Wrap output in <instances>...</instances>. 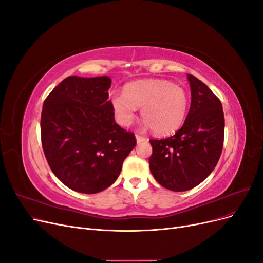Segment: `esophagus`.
<instances>
[{"mask_svg":"<svg viewBox=\"0 0 263 263\" xmlns=\"http://www.w3.org/2000/svg\"><path fill=\"white\" fill-rule=\"evenodd\" d=\"M136 140H137V142L139 144V142L146 141V140H147V138H146V137H144V136H140V135H136Z\"/></svg>","mask_w":263,"mask_h":263,"instance_id":"obj_1","label":"esophagus"}]
</instances>
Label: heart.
I'll return each instance as SVG.
<instances>
[{"instance_id": "obj_1", "label": "heart", "mask_w": 263, "mask_h": 263, "mask_svg": "<svg viewBox=\"0 0 263 263\" xmlns=\"http://www.w3.org/2000/svg\"><path fill=\"white\" fill-rule=\"evenodd\" d=\"M109 103L119 125L130 126L141 107L144 125L157 135L177 132L186 117L189 97L183 87L166 80L146 79L127 83L110 94Z\"/></svg>"}]
</instances>
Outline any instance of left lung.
<instances>
[{
    "label": "left lung",
    "mask_w": 263,
    "mask_h": 263,
    "mask_svg": "<svg viewBox=\"0 0 263 263\" xmlns=\"http://www.w3.org/2000/svg\"><path fill=\"white\" fill-rule=\"evenodd\" d=\"M191 106L185 122L169 138L150 139V171L163 187L183 192L200 184L216 166L224 142L220 101L210 87L187 74Z\"/></svg>",
    "instance_id": "left-lung-1"
}]
</instances>
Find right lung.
I'll return each instance as SVG.
<instances>
[{"label": "right lung", "instance_id": "add662e5", "mask_svg": "<svg viewBox=\"0 0 263 263\" xmlns=\"http://www.w3.org/2000/svg\"><path fill=\"white\" fill-rule=\"evenodd\" d=\"M109 77L71 76L43 105L42 145L51 171L69 189L94 194L118 178L136 138L117 125Z\"/></svg>", "mask_w": 263, "mask_h": 263}]
</instances>
